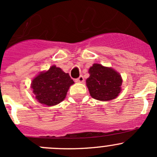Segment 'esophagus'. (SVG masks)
<instances>
[{"mask_svg": "<svg viewBox=\"0 0 157 157\" xmlns=\"http://www.w3.org/2000/svg\"><path fill=\"white\" fill-rule=\"evenodd\" d=\"M76 82H77V83H83V81H84V78H83V77L82 75H80V77H78V78H77L75 80Z\"/></svg>", "mask_w": 157, "mask_h": 157, "instance_id": "esophagus-1", "label": "esophagus"}]
</instances>
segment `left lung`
<instances>
[{
    "label": "left lung",
    "instance_id": "obj_1",
    "mask_svg": "<svg viewBox=\"0 0 157 157\" xmlns=\"http://www.w3.org/2000/svg\"><path fill=\"white\" fill-rule=\"evenodd\" d=\"M89 73L86 86L92 97L100 101H109L118 96L122 84V79L118 72L101 64H94Z\"/></svg>",
    "mask_w": 157,
    "mask_h": 157
}]
</instances>
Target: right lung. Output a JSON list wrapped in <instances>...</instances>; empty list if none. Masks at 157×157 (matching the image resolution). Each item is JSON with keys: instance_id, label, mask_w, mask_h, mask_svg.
Listing matches in <instances>:
<instances>
[{"instance_id": "add662e5", "label": "right lung", "mask_w": 157, "mask_h": 157, "mask_svg": "<svg viewBox=\"0 0 157 157\" xmlns=\"http://www.w3.org/2000/svg\"><path fill=\"white\" fill-rule=\"evenodd\" d=\"M74 80L56 66L51 67L46 72H42L32 82L33 92L40 103L55 105L63 101Z\"/></svg>"}]
</instances>
